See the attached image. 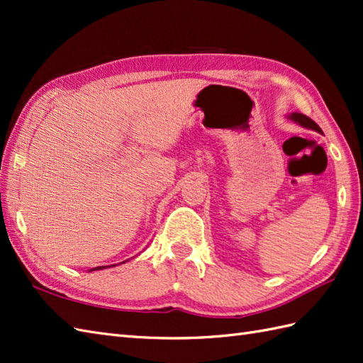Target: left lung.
I'll list each match as a JSON object with an SVG mask.
<instances>
[{
  "label": "left lung",
  "instance_id": "obj_1",
  "mask_svg": "<svg viewBox=\"0 0 363 363\" xmlns=\"http://www.w3.org/2000/svg\"><path fill=\"white\" fill-rule=\"evenodd\" d=\"M289 118H290L291 121L298 123V125H301L303 128H309V129L317 130V133H321V128L317 125V123H315L313 120H311L309 117H306V115H303V113L293 112V113L289 115Z\"/></svg>",
  "mask_w": 363,
  "mask_h": 363
}]
</instances>
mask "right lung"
<instances>
[{
    "mask_svg": "<svg viewBox=\"0 0 363 363\" xmlns=\"http://www.w3.org/2000/svg\"><path fill=\"white\" fill-rule=\"evenodd\" d=\"M103 268H106V267H96V268H91L90 272H95V269H103Z\"/></svg>",
    "mask_w": 363,
    "mask_h": 363,
    "instance_id": "obj_1",
    "label": "right lung"
}]
</instances>
